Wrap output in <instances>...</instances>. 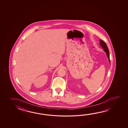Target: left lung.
<instances>
[{"label": "left lung", "instance_id": "left-lung-1", "mask_svg": "<svg viewBox=\"0 0 128 128\" xmlns=\"http://www.w3.org/2000/svg\"><path fill=\"white\" fill-rule=\"evenodd\" d=\"M100 45L101 46L104 48V51L106 52V55L108 56V60L109 61V62L110 63V57H109V52L108 49L107 47L106 42H105L104 41L102 40H100Z\"/></svg>", "mask_w": 128, "mask_h": 128}]
</instances>
